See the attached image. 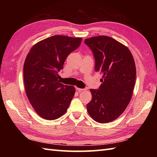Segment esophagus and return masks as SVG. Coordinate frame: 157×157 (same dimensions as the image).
Returning <instances> with one entry per match:
<instances>
[{"label":"esophagus","instance_id":"1","mask_svg":"<svg viewBox=\"0 0 157 157\" xmlns=\"http://www.w3.org/2000/svg\"><path fill=\"white\" fill-rule=\"evenodd\" d=\"M76 90H78V92H82V91H85V90H86V89L78 88H76Z\"/></svg>","mask_w":157,"mask_h":157}]
</instances>
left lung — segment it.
Masks as SVG:
<instances>
[{"instance_id":"1","label":"left lung","mask_w":157,"mask_h":157,"mask_svg":"<svg viewBox=\"0 0 157 157\" xmlns=\"http://www.w3.org/2000/svg\"><path fill=\"white\" fill-rule=\"evenodd\" d=\"M95 60V71L102 74L98 89H90L92 99L87 105L96 122L109 123L127 108L134 90L136 69L131 52L111 37L100 36L85 40Z\"/></svg>"}]
</instances>
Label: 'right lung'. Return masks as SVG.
Returning a JSON list of instances; mask_svg holds the SVG:
<instances>
[{"mask_svg": "<svg viewBox=\"0 0 157 157\" xmlns=\"http://www.w3.org/2000/svg\"><path fill=\"white\" fill-rule=\"evenodd\" d=\"M82 38L52 36L36 44L23 66L25 89L29 102L43 119L55 120L66 113L75 90L59 80L58 72Z\"/></svg>", "mask_w": 157, "mask_h": 157, "instance_id": "add662e5", "label": "right lung"}]
</instances>
